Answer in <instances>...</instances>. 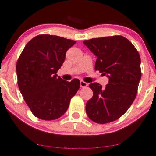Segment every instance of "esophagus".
Here are the masks:
<instances>
[{
    "label": "esophagus",
    "mask_w": 156,
    "mask_h": 156,
    "mask_svg": "<svg viewBox=\"0 0 156 156\" xmlns=\"http://www.w3.org/2000/svg\"><path fill=\"white\" fill-rule=\"evenodd\" d=\"M80 87H81V88H86V87H87L88 85V84L87 83L84 82L83 80H80Z\"/></svg>",
    "instance_id": "esophagus-1"
}]
</instances>
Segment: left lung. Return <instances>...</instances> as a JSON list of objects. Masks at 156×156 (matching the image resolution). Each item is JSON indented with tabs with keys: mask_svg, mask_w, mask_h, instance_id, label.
Wrapping results in <instances>:
<instances>
[{
	"mask_svg": "<svg viewBox=\"0 0 156 156\" xmlns=\"http://www.w3.org/2000/svg\"><path fill=\"white\" fill-rule=\"evenodd\" d=\"M83 43L97 57L95 70L109 79L104 88L98 83L89 85L93 96L86 103V114L98 124L115 121L127 111L137 96L140 57L135 46L121 35L90 39Z\"/></svg>",
	"mask_w": 156,
	"mask_h": 156,
	"instance_id": "obj_1",
	"label": "left lung"
}]
</instances>
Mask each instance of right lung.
<instances>
[{"instance_id": "1", "label": "right lung", "mask_w": 156, "mask_h": 156, "mask_svg": "<svg viewBox=\"0 0 156 156\" xmlns=\"http://www.w3.org/2000/svg\"><path fill=\"white\" fill-rule=\"evenodd\" d=\"M76 42L50 34L37 35L26 44L16 62L18 86L35 117L44 120L60 117L80 88V80L68 82L57 72L66 53Z\"/></svg>"}]
</instances>
